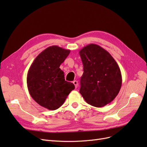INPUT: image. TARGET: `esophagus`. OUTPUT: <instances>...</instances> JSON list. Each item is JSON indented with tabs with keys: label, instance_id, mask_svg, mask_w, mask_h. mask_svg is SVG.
Wrapping results in <instances>:
<instances>
[{
	"label": "esophagus",
	"instance_id": "obj_1",
	"mask_svg": "<svg viewBox=\"0 0 147 147\" xmlns=\"http://www.w3.org/2000/svg\"><path fill=\"white\" fill-rule=\"evenodd\" d=\"M73 83L74 84L75 88H77L78 87V82H77V80H74V81L73 82Z\"/></svg>",
	"mask_w": 147,
	"mask_h": 147
}]
</instances>
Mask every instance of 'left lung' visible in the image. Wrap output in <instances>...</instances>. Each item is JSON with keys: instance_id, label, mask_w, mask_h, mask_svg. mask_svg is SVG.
Segmentation results:
<instances>
[{"instance_id": "1", "label": "left lung", "mask_w": 147, "mask_h": 147, "mask_svg": "<svg viewBox=\"0 0 147 147\" xmlns=\"http://www.w3.org/2000/svg\"><path fill=\"white\" fill-rule=\"evenodd\" d=\"M83 65L80 93L88 104L101 107L117 97L122 84L121 70L105 49L91 43L79 51Z\"/></svg>"}]
</instances>
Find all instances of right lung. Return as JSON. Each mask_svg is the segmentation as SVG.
Instances as JSON below:
<instances>
[{"mask_svg": "<svg viewBox=\"0 0 147 147\" xmlns=\"http://www.w3.org/2000/svg\"><path fill=\"white\" fill-rule=\"evenodd\" d=\"M70 52L57 46L49 47L35 57L30 67L27 75L29 92L44 108H59L75 89L72 83L65 80L64 72L59 68Z\"/></svg>", "mask_w": 147, "mask_h": 147, "instance_id": "add662e5", "label": "right lung"}]
</instances>
